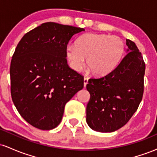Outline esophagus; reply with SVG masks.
<instances>
[{
	"label": "esophagus",
	"instance_id": "1",
	"mask_svg": "<svg viewBox=\"0 0 157 157\" xmlns=\"http://www.w3.org/2000/svg\"><path fill=\"white\" fill-rule=\"evenodd\" d=\"M88 80H89V79H88V77H84V80H83V82H84V87H86V85L88 83Z\"/></svg>",
	"mask_w": 157,
	"mask_h": 157
}]
</instances>
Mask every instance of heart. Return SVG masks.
Wrapping results in <instances>:
<instances>
[{"label": "heart", "mask_w": 157, "mask_h": 157, "mask_svg": "<svg viewBox=\"0 0 157 157\" xmlns=\"http://www.w3.org/2000/svg\"><path fill=\"white\" fill-rule=\"evenodd\" d=\"M125 44L117 36L88 33L77 40L75 46L66 50L67 60L74 71H80L86 64L97 76L112 71L121 61Z\"/></svg>", "instance_id": "heart-1"}]
</instances>
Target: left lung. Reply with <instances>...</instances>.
Listing matches in <instances>:
<instances>
[{
	"label": "left lung",
	"mask_w": 157,
	"mask_h": 157,
	"mask_svg": "<svg viewBox=\"0 0 157 157\" xmlns=\"http://www.w3.org/2000/svg\"><path fill=\"white\" fill-rule=\"evenodd\" d=\"M126 55L112 71L91 78L86 89L90 100L86 122L94 131L113 132L125 125L136 112L142 98L145 64L133 41L126 40Z\"/></svg>",
	"instance_id": "8db88e82"
}]
</instances>
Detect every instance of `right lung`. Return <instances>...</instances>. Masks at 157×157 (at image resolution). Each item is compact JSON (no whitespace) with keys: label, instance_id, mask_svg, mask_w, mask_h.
I'll return each mask as SVG.
<instances>
[{"label":"right lung","instance_id":"obj_1","mask_svg":"<svg viewBox=\"0 0 157 157\" xmlns=\"http://www.w3.org/2000/svg\"><path fill=\"white\" fill-rule=\"evenodd\" d=\"M84 31L44 23L17 44L11 61V94L21 116L34 127H57L66 102L83 88V77L68 66L66 50L73 36Z\"/></svg>","mask_w":157,"mask_h":157}]
</instances>
